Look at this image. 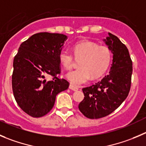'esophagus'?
I'll list each match as a JSON object with an SVG mask.
<instances>
[{
  "label": "esophagus",
  "mask_w": 146,
  "mask_h": 146,
  "mask_svg": "<svg viewBox=\"0 0 146 146\" xmlns=\"http://www.w3.org/2000/svg\"><path fill=\"white\" fill-rule=\"evenodd\" d=\"M69 88L70 89V90H73V91H77V90H78V88H77V87H76L74 85H72V84H70V85H69Z\"/></svg>",
  "instance_id": "esophagus-1"
}]
</instances>
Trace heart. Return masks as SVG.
<instances>
[{"instance_id":"heart-1","label":"heart","mask_w":146,"mask_h":146,"mask_svg":"<svg viewBox=\"0 0 146 146\" xmlns=\"http://www.w3.org/2000/svg\"><path fill=\"white\" fill-rule=\"evenodd\" d=\"M76 57H82L80 60V68L71 71L66 75V79L74 85L85 84L94 78L100 77L108 69L112 53L108 47L99 46L90 41H82L74 46ZM59 60L66 69H70L73 65V55L69 48H64L59 52Z\"/></svg>"}]
</instances>
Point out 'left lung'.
I'll return each instance as SVG.
<instances>
[{"label": "left lung", "mask_w": 146, "mask_h": 146, "mask_svg": "<svg viewBox=\"0 0 146 146\" xmlns=\"http://www.w3.org/2000/svg\"><path fill=\"white\" fill-rule=\"evenodd\" d=\"M103 41L112 54L109 74L83 88L84 98L79 105L80 112L90 119L105 117L115 110L127 98L131 84L133 63L126 46L110 33Z\"/></svg>", "instance_id": "1"}]
</instances>
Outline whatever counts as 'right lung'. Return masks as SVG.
I'll use <instances>...</instances> for the list:
<instances>
[{
	"label": "right lung",
	"mask_w": 146,
	"mask_h": 146,
	"mask_svg": "<svg viewBox=\"0 0 146 146\" xmlns=\"http://www.w3.org/2000/svg\"><path fill=\"white\" fill-rule=\"evenodd\" d=\"M67 39L61 34L38 33L22 43L13 59L12 88L15 100L26 113L34 117L52 109L56 95L67 90L69 82L60 74L59 54ZM49 76H54L47 80Z\"/></svg>",
	"instance_id": "add662e5"
}]
</instances>
